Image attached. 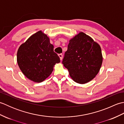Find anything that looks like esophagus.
<instances>
[{"mask_svg": "<svg viewBox=\"0 0 124 124\" xmlns=\"http://www.w3.org/2000/svg\"><path fill=\"white\" fill-rule=\"evenodd\" d=\"M59 56L60 57V60H62L63 59V55L62 54H59Z\"/></svg>", "mask_w": 124, "mask_h": 124, "instance_id": "1", "label": "esophagus"}]
</instances>
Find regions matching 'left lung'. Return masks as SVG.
<instances>
[{
  "label": "left lung",
  "mask_w": 124,
  "mask_h": 124,
  "mask_svg": "<svg viewBox=\"0 0 124 124\" xmlns=\"http://www.w3.org/2000/svg\"><path fill=\"white\" fill-rule=\"evenodd\" d=\"M102 61L99 44L91 37L80 32L69 40L62 63L73 81L84 84L95 77Z\"/></svg>",
  "instance_id": "left-lung-1"
}]
</instances>
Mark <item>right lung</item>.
<instances>
[{"label": "right lung", "instance_id": "obj_1", "mask_svg": "<svg viewBox=\"0 0 124 124\" xmlns=\"http://www.w3.org/2000/svg\"><path fill=\"white\" fill-rule=\"evenodd\" d=\"M17 62L26 77L35 83H40L49 77L60 60L54 52V46L50 43L48 37L39 31L18 48Z\"/></svg>", "mask_w": 124, "mask_h": 124}]
</instances>
